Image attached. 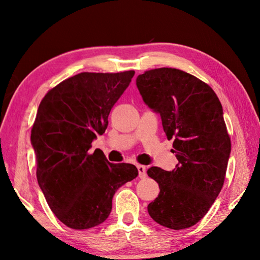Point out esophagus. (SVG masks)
I'll use <instances>...</instances> for the list:
<instances>
[{
    "label": "esophagus",
    "instance_id": "esophagus-1",
    "mask_svg": "<svg viewBox=\"0 0 260 260\" xmlns=\"http://www.w3.org/2000/svg\"><path fill=\"white\" fill-rule=\"evenodd\" d=\"M137 170H139V176L141 179H144L146 176V168L144 165H137Z\"/></svg>",
    "mask_w": 260,
    "mask_h": 260
}]
</instances>
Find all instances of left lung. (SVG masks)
Instances as JSON below:
<instances>
[{
  "mask_svg": "<svg viewBox=\"0 0 260 260\" xmlns=\"http://www.w3.org/2000/svg\"><path fill=\"white\" fill-rule=\"evenodd\" d=\"M136 85L143 101L161 115L179 161L171 172L147 170L159 186L147 211L163 227L190 228L207 214L224 183L231 141L221 103L206 82L175 68L147 70Z\"/></svg>",
  "mask_w": 260,
  "mask_h": 260,
  "instance_id": "8db88e82",
  "label": "left lung"
}]
</instances>
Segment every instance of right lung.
Wrapping results in <instances>:
<instances>
[{"mask_svg": "<svg viewBox=\"0 0 260 260\" xmlns=\"http://www.w3.org/2000/svg\"><path fill=\"white\" fill-rule=\"evenodd\" d=\"M134 74L80 73L51 88L39 105L31 129L38 183L51 211L71 229L103 223L115 192L139 175L133 164L109 163L101 150L89 153Z\"/></svg>", "mask_w": 260, "mask_h": 260, "instance_id": "right-lung-1", "label": "right lung"}]
</instances>
